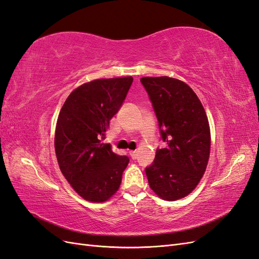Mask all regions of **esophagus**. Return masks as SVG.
I'll list each match as a JSON object with an SVG mask.
<instances>
[{
	"label": "esophagus",
	"mask_w": 259,
	"mask_h": 259,
	"mask_svg": "<svg viewBox=\"0 0 259 259\" xmlns=\"http://www.w3.org/2000/svg\"><path fill=\"white\" fill-rule=\"evenodd\" d=\"M130 156H131L132 160H136L137 156H138L137 151H130Z\"/></svg>",
	"instance_id": "34e87169"
}]
</instances>
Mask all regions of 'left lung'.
<instances>
[{"mask_svg": "<svg viewBox=\"0 0 259 259\" xmlns=\"http://www.w3.org/2000/svg\"><path fill=\"white\" fill-rule=\"evenodd\" d=\"M165 147L145 167L150 187L164 200L193 191L204 174L210 155V128L196 93L180 79L142 77Z\"/></svg>", "mask_w": 259, "mask_h": 259, "instance_id": "obj_1", "label": "left lung"}]
</instances>
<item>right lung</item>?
Here are the masks:
<instances>
[{"mask_svg": "<svg viewBox=\"0 0 259 259\" xmlns=\"http://www.w3.org/2000/svg\"><path fill=\"white\" fill-rule=\"evenodd\" d=\"M132 82L127 76L85 83L71 93L59 114L57 160L65 180L85 200L106 201L121 184L129 157L114 153L102 140Z\"/></svg>", "mask_w": 259, "mask_h": 259, "instance_id": "right-lung-1", "label": "right lung"}]
</instances>
